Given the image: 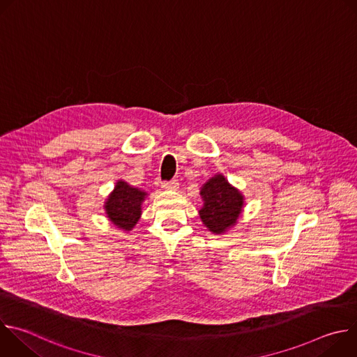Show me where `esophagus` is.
<instances>
[{
  "label": "esophagus",
  "mask_w": 357,
  "mask_h": 357,
  "mask_svg": "<svg viewBox=\"0 0 357 357\" xmlns=\"http://www.w3.org/2000/svg\"><path fill=\"white\" fill-rule=\"evenodd\" d=\"M161 186L164 190H175L178 188V183L175 181H171V182H162Z\"/></svg>",
  "instance_id": "1"
}]
</instances>
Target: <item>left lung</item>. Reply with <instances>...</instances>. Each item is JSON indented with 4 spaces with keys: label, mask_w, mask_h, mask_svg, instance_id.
<instances>
[{
    "label": "left lung",
    "mask_w": 357,
    "mask_h": 357,
    "mask_svg": "<svg viewBox=\"0 0 357 357\" xmlns=\"http://www.w3.org/2000/svg\"><path fill=\"white\" fill-rule=\"evenodd\" d=\"M203 205L199 209L202 223L213 234L233 229L244 208V195L222 174H216L200 188Z\"/></svg>",
    "instance_id": "obj_1"
}]
</instances>
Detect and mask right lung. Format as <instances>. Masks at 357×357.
<instances>
[{"mask_svg": "<svg viewBox=\"0 0 357 357\" xmlns=\"http://www.w3.org/2000/svg\"><path fill=\"white\" fill-rule=\"evenodd\" d=\"M146 196L148 193L145 190L119 179L114 189L105 200V212L107 219L119 230L126 233L131 231L141 218L142 203Z\"/></svg>", "mask_w": 357, "mask_h": 357, "instance_id": "add662e5", "label": "right lung"}]
</instances>
